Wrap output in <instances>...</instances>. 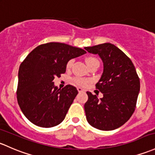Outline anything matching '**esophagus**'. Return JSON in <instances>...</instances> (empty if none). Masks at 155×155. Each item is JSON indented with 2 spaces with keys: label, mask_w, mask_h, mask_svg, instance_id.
<instances>
[{
  "label": "esophagus",
  "mask_w": 155,
  "mask_h": 155,
  "mask_svg": "<svg viewBox=\"0 0 155 155\" xmlns=\"http://www.w3.org/2000/svg\"><path fill=\"white\" fill-rule=\"evenodd\" d=\"M77 91H78V92H79V93L84 92V90H83V89L82 88V87H77Z\"/></svg>",
  "instance_id": "esophagus-1"
}]
</instances>
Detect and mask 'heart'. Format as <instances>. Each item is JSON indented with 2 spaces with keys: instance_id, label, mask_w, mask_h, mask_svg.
<instances>
[{
  "instance_id": "1",
  "label": "heart",
  "mask_w": 155,
  "mask_h": 155,
  "mask_svg": "<svg viewBox=\"0 0 155 155\" xmlns=\"http://www.w3.org/2000/svg\"><path fill=\"white\" fill-rule=\"evenodd\" d=\"M73 61H74V60L73 59L70 60V61L68 62V64H67V68H71L73 64ZM95 62H99V61L98 60H97L96 58H94V57H88V58H86V63H87V66L90 64H94V63ZM73 82L76 83V84H79V85H82V86L86 85V84H87L89 83V81L86 80V79H82V78H79V77H75L74 79H73Z\"/></svg>"
}]
</instances>
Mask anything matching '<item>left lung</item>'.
<instances>
[{
    "instance_id": "8db88e82",
    "label": "left lung",
    "mask_w": 155,
    "mask_h": 155,
    "mask_svg": "<svg viewBox=\"0 0 155 155\" xmlns=\"http://www.w3.org/2000/svg\"><path fill=\"white\" fill-rule=\"evenodd\" d=\"M85 50L98 54L103 62V73L96 88L103 94L99 99L87 91L84 104L87 121L91 126L111 131L125 124L135 110L140 83L129 58L115 45L105 43Z\"/></svg>"
}]
</instances>
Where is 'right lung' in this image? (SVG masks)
<instances>
[{
  "label": "right lung",
  "instance_id": "obj_1",
  "mask_svg": "<svg viewBox=\"0 0 155 155\" xmlns=\"http://www.w3.org/2000/svg\"><path fill=\"white\" fill-rule=\"evenodd\" d=\"M84 53L83 49L50 42L39 45L26 57L19 68L17 99L31 123L51 128L64 120L78 91L71 84L58 89L53 79L65 73L70 60Z\"/></svg>",
  "mask_w": 155,
  "mask_h": 155
}]
</instances>
